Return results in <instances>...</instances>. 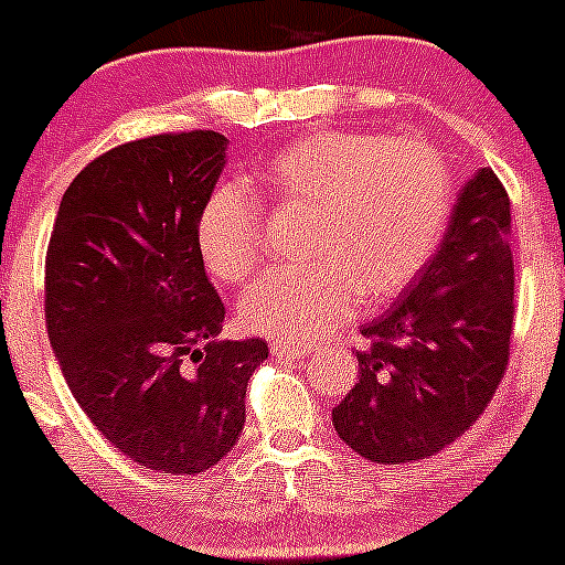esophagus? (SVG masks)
Instances as JSON below:
<instances>
[{
    "mask_svg": "<svg viewBox=\"0 0 565 565\" xmlns=\"http://www.w3.org/2000/svg\"><path fill=\"white\" fill-rule=\"evenodd\" d=\"M271 353L285 359H305L310 351H307L305 345H296V342H275V345H271Z\"/></svg>",
    "mask_w": 565,
    "mask_h": 565,
    "instance_id": "obj_1",
    "label": "esophagus"
}]
</instances>
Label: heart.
I'll return each mask as SVG.
<instances>
[{
    "instance_id": "heart-1",
    "label": "heart",
    "mask_w": 565,
    "mask_h": 565,
    "mask_svg": "<svg viewBox=\"0 0 565 565\" xmlns=\"http://www.w3.org/2000/svg\"><path fill=\"white\" fill-rule=\"evenodd\" d=\"M271 206L307 214L305 269L271 271L244 294L239 316L255 334L310 342L356 310L416 280L444 236L451 177L444 154L381 132H312L253 177ZM195 247L209 275L244 282L264 258V209L247 184L203 198Z\"/></svg>"
}]
</instances>
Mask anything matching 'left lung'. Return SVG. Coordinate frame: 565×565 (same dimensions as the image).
I'll return each mask as SVG.
<instances>
[{
    "mask_svg": "<svg viewBox=\"0 0 565 565\" xmlns=\"http://www.w3.org/2000/svg\"><path fill=\"white\" fill-rule=\"evenodd\" d=\"M511 203L492 168L459 190L440 247L405 294L362 326L359 383L331 411L370 462L433 457L473 427L509 364L514 321Z\"/></svg>",
    "mask_w": 565,
    "mask_h": 565,
    "instance_id": "obj_1",
    "label": "left lung"
}]
</instances>
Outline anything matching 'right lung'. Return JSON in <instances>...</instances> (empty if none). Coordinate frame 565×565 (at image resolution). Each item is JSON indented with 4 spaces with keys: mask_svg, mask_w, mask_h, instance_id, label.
Returning a JSON list of instances; mask_svg holds the SVG:
<instances>
[{
    "mask_svg": "<svg viewBox=\"0 0 565 565\" xmlns=\"http://www.w3.org/2000/svg\"><path fill=\"white\" fill-rule=\"evenodd\" d=\"M228 138L168 132L92 160L62 195L45 255V326L75 403L114 449L193 476L239 440L264 340H223L225 307L195 217Z\"/></svg>",
    "mask_w": 565,
    "mask_h": 565,
    "instance_id": "add662e5",
    "label": "right lung"
}]
</instances>
